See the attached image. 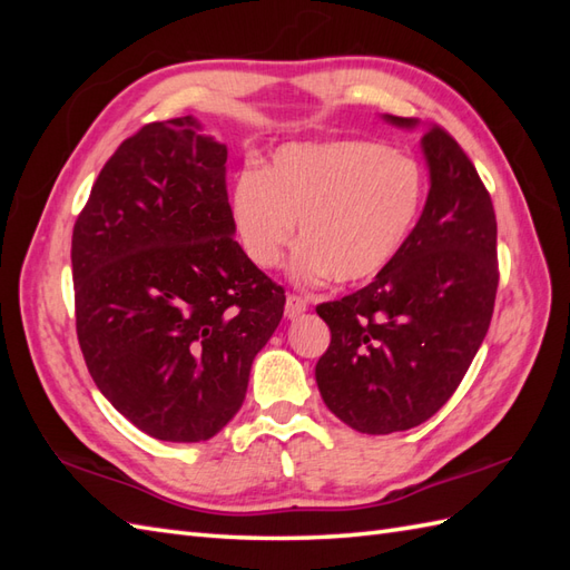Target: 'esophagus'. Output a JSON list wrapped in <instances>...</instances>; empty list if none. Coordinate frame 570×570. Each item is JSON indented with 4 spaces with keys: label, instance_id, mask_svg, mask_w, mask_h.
<instances>
[{
    "label": "esophagus",
    "instance_id": "obj_1",
    "mask_svg": "<svg viewBox=\"0 0 570 570\" xmlns=\"http://www.w3.org/2000/svg\"><path fill=\"white\" fill-rule=\"evenodd\" d=\"M306 311H308V301H306V298L294 296V294H288V296H286L284 316H286L288 321H294V318H298V316H304Z\"/></svg>",
    "mask_w": 570,
    "mask_h": 570
}]
</instances>
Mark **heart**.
I'll return each mask as SVG.
<instances>
[{
  "label": "heart",
  "instance_id": "b5f03b06",
  "mask_svg": "<svg viewBox=\"0 0 570 570\" xmlns=\"http://www.w3.org/2000/svg\"><path fill=\"white\" fill-rule=\"evenodd\" d=\"M423 203L414 159L372 141L288 144L264 171L239 174L229 217L242 252L274 269L298 237L292 272L301 284L333 276L365 284L404 249Z\"/></svg>",
  "mask_w": 570,
  "mask_h": 570
}]
</instances>
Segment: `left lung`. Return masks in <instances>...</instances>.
I'll use <instances>...</instances> for the list:
<instances>
[{
    "instance_id": "obj_1",
    "label": "left lung",
    "mask_w": 570,
    "mask_h": 570,
    "mask_svg": "<svg viewBox=\"0 0 570 570\" xmlns=\"http://www.w3.org/2000/svg\"><path fill=\"white\" fill-rule=\"evenodd\" d=\"M421 149L431 188L404 249L365 288L316 308L331 328L316 365L321 396L360 433L414 429L451 399L485 341L498 294L488 188L443 127H423Z\"/></svg>"
}]
</instances>
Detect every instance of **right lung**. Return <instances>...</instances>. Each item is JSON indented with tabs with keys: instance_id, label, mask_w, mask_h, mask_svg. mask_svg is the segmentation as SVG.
<instances>
[{
	"instance_id": "1",
	"label": "right lung",
	"mask_w": 570,
	"mask_h": 570,
	"mask_svg": "<svg viewBox=\"0 0 570 570\" xmlns=\"http://www.w3.org/2000/svg\"><path fill=\"white\" fill-rule=\"evenodd\" d=\"M225 161L193 115L151 122L119 144L72 227L85 365L159 441L213 439L284 316V288L235 242Z\"/></svg>"
}]
</instances>
